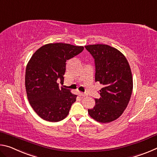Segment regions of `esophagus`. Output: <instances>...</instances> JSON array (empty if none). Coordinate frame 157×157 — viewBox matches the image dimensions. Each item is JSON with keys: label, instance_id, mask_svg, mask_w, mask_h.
I'll return each mask as SVG.
<instances>
[{"label": "esophagus", "instance_id": "34e87169", "mask_svg": "<svg viewBox=\"0 0 157 157\" xmlns=\"http://www.w3.org/2000/svg\"><path fill=\"white\" fill-rule=\"evenodd\" d=\"M79 95H80L82 97H85V96H87V95H88L86 94H84V93H79Z\"/></svg>", "mask_w": 157, "mask_h": 157}]
</instances>
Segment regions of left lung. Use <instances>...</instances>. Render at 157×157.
<instances>
[{
  "mask_svg": "<svg viewBox=\"0 0 157 157\" xmlns=\"http://www.w3.org/2000/svg\"><path fill=\"white\" fill-rule=\"evenodd\" d=\"M95 61V82L103 85L100 98H95L89 116L98 122L110 123L127 108L133 89L131 68L126 57L115 48L105 44L85 46Z\"/></svg>",
  "mask_w": 157,
  "mask_h": 157,
  "instance_id": "8db88e82",
  "label": "left lung"
}]
</instances>
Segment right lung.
<instances>
[{"label":"right lung","mask_w":157,"mask_h":157,"mask_svg":"<svg viewBox=\"0 0 157 157\" xmlns=\"http://www.w3.org/2000/svg\"><path fill=\"white\" fill-rule=\"evenodd\" d=\"M83 46L48 44L34 53L25 71V84L29 102L45 121L58 122L68 116L77 95L59 87L63 83L66 61L83 51Z\"/></svg>","instance_id":"1"}]
</instances>
